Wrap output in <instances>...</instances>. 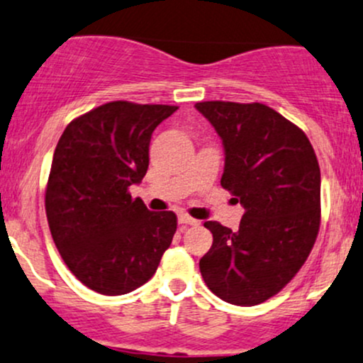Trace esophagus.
<instances>
[{
  "instance_id": "esophagus-1",
  "label": "esophagus",
  "mask_w": 363,
  "mask_h": 363,
  "mask_svg": "<svg viewBox=\"0 0 363 363\" xmlns=\"http://www.w3.org/2000/svg\"><path fill=\"white\" fill-rule=\"evenodd\" d=\"M179 224H182V225H198L200 222H198L196 218L189 217V215L181 213V215H179Z\"/></svg>"
}]
</instances>
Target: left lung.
<instances>
[{"label":"left lung","instance_id":"left-lung-1","mask_svg":"<svg viewBox=\"0 0 363 363\" xmlns=\"http://www.w3.org/2000/svg\"><path fill=\"white\" fill-rule=\"evenodd\" d=\"M196 110L224 145L222 188L245 208L240 229L205 222L212 248L206 286L227 303L277 294L305 264L320 225V169L303 130L262 103L201 101Z\"/></svg>","mask_w":363,"mask_h":363}]
</instances>
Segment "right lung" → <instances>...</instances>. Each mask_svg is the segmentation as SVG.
Listing matches in <instances>:
<instances>
[{"label": "right lung", "mask_w": 363, "mask_h": 363, "mask_svg": "<svg viewBox=\"0 0 363 363\" xmlns=\"http://www.w3.org/2000/svg\"><path fill=\"white\" fill-rule=\"evenodd\" d=\"M177 106L111 101L63 130L46 188V217L63 262L93 291H134L157 272L177 229L129 188L150 163L151 134Z\"/></svg>", "instance_id": "obj_1"}]
</instances>
